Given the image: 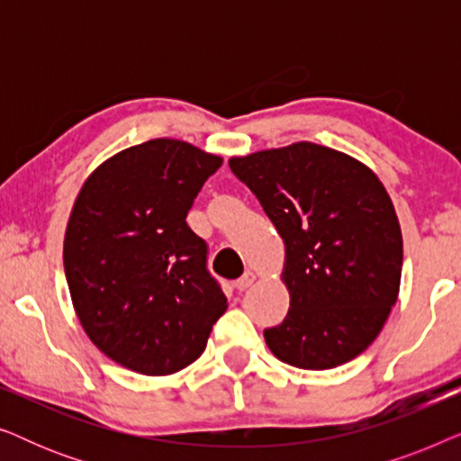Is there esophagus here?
<instances>
[{
    "instance_id": "34e87169",
    "label": "esophagus",
    "mask_w": 461,
    "mask_h": 461,
    "mask_svg": "<svg viewBox=\"0 0 461 461\" xmlns=\"http://www.w3.org/2000/svg\"><path fill=\"white\" fill-rule=\"evenodd\" d=\"M254 283H256V275L251 273V270H248V273H245L241 279H237L235 287L239 289V292H245V289H249L251 285H254Z\"/></svg>"
}]
</instances>
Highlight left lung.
<instances>
[{"label":"left lung","instance_id":"8db88e82","mask_svg":"<svg viewBox=\"0 0 461 461\" xmlns=\"http://www.w3.org/2000/svg\"><path fill=\"white\" fill-rule=\"evenodd\" d=\"M229 166L285 243L292 300L283 323L264 330L268 348L300 369L352 361L399 295L402 237L386 188L361 161L314 142L235 157Z\"/></svg>","mask_w":461,"mask_h":461}]
</instances>
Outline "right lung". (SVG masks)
I'll return each mask as SVG.
<instances>
[{"mask_svg": "<svg viewBox=\"0 0 461 461\" xmlns=\"http://www.w3.org/2000/svg\"><path fill=\"white\" fill-rule=\"evenodd\" d=\"M222 159L155 138L106 159L81 186L65 235V275L87 338L136 374L197 361L226 295L188 210Z\"/></svg>", "mask_w": 461, "mask_h": 461, "instance_id": "add662e5", "label": "right lung"}]
</instances>
